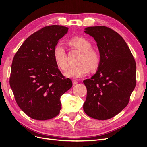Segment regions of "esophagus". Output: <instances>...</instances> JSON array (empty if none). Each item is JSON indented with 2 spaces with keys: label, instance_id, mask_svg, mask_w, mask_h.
<instances>
[{
  "label": "esophagus",
  "instance_id": "1",
  "mask_svg": "<svg viewBox=\"0 0 147 147\" xmlns=\"http://www.w3.org/2000/svg\"><path fill=\"white\" fill-rule=\"evenodd\" d=\"M72 83H73V84H76L78 83V82L77 80H74L72 81Z\"/></svg>",
  "mask_w": 147,
  "mask_h": 147
}]
</instances>
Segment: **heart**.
<instances>
[{"label":"heart","mask_w":147,"mask_h":147,"mask_svg":"<svg viewBox=\"0 0 147 147\" xmlns=\"http://www.w3.org/2000/svg\"><path fill=\"white\" fill-rule=\"evenodd\" d=\"M70 45L82 51L77 66L69 68L65 72V76L70 78H80L90 72V69L96 70L101 62L100 53L92 48V44L86 38L76 37L69 41ZM53 57L56 65L63 71L68 68L67 55L63 43H57L53 48Z\"/></svg>","instance_id":"b5f03b06"}]
</instances>
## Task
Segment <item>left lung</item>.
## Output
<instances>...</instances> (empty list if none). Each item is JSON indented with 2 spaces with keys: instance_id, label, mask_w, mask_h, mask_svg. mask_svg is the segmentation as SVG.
I'll use <instances>...</instances> for the list:
<instances>
[{
  "instance_id": "1",
  "label": "left lung",
  "mask_w": 147,
  "mask_h": 147,
  "mask_svg": "<svg viewBox=\"0 0 147 147\" xmlns=\"http://www.w3.org/2000/svg\"><path fill=\"white\" fill-rule=\"evenodd\" d=\"M84 32L94 38L101 56L98 70L83 83L87 96L83 110L99 120L115 117L126 107L136 84L135 59L123 37L106 26H93Z\"/></svg>"
}]
</instances>
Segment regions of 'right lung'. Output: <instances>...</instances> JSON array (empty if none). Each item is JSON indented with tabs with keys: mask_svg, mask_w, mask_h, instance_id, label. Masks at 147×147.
<instances>
[{
	"mask_svg": "<svg viewBox=\"0 0 147 147\" xmlns=\"http://www.w3.org/2000/svg\"><path fill=\"white\" fill-rule=\"evenodd\" d=\"M69 28L45 26L26 40L12 61L10 85L17 104L31 118L50 119L61 109V96L72 86L57 68L53 48Z\"/></svg>",
	"mask_w": 147,
	"mask_h": 147,
	"instance_id": "right-lung-1",
	"label": "right lung"
}]
</instances>
